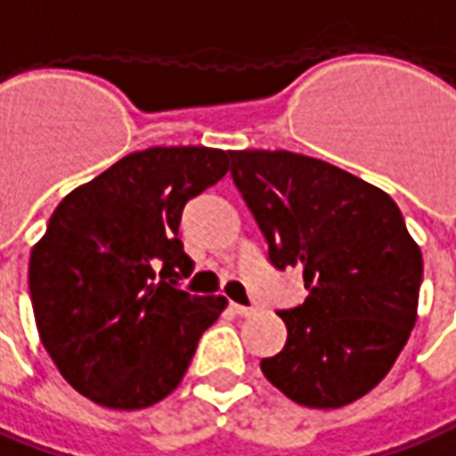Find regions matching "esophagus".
<instances>
[{
  "mask_svg": "<svg viewBox=\"0 0 456 456\" xmlns=\"http://www.w3.org/2000/svg\"><path fill=\"white\" fill-rule=\"evenodd\" d=\"M229 309H232L234 314H240V317H249V314H252V312H254V306L237 305V302H232V305H229Z\"/></svg>",
  "mask_w": 456,
  "mask_h": 456,
  "instance_id": "1",
  "label": "esophagus"
}]
</instances>
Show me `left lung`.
Masks as SVG:
<instances>
[{"label": "left lung", "instance_id": "left-lung-1", "mask_svg": "<svg viewBox=\"0 0 456 456\" xmlns=\"http://www.w3.org/2000/svg\"><path fill=\"white\" fill-rule=\"evenodd\" d=\"M232 179L277 269L302 267L309 297L281 309L287 345L262 371L287 397L337 410L387 377L417 322L422 252L395 200L294 151H229Z\"/></svg>", "mask_w": 456, "mask_h": 456}]
</instances>
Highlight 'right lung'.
Segmentation results:
<instances>
[{
    "label": "right lung",
    "mask_w": 456,
    "mask_h": 456,
    "mask_svg": "<svg viewBox=\"0 0 456 456\" xmlns=\"http://www.w3.org/2000/svg\"><path fill=\"white\" fill-rule=\"evenodd\" d=\"M229 172V151L151 147L69 191L29 256L39 339L79 395L144 410L182 382L224 297L179 289L194 262L184 204Z\"/></svg>",
    "instance_id": "obj_1"
}]
</instances>
